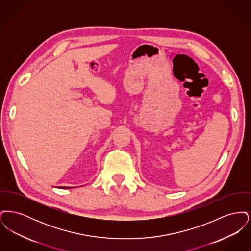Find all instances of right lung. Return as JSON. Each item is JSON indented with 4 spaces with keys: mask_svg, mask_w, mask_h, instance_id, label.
<instances>
[{
    "mask_svg": "<svg viewBox=\"0 0 251 251\" xmlns=\"http://www.w3.org/2000/svg\"><path fill=\"white\" fill-rule=\"evenodd\" d=\"M62 189H71L72 187H61Z\"/></svg>",
    "mask_w": 251,
    "mask_h": 251,
    "instance_id": "1",
    "label": "right lung"
}]
</instances>
